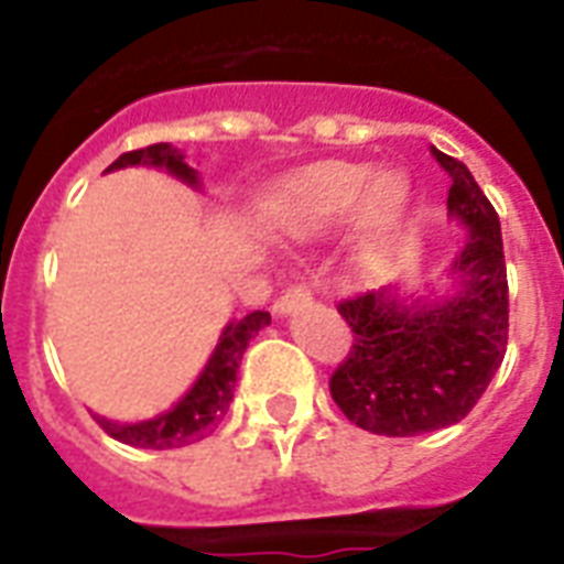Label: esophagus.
Returning <instances> with one entry per match:
<instances>
[{
  "label": "esophagus",
  "instance_id": "1",
  "mask_svg": "<svg viewBox=\"0 0 564 564\" xmlns=\"http://www.w3.org/2000/svg\"><path fill=\"white\" fill-rule=\"evenodd\" d=\"M310 301H313V290H310L307 283H292L286 290L281 292V299H278V313H292V310L307 307Z\"/></svg>",
  "mask_w": 564,
  "mask_h": 564
}]
</instances>
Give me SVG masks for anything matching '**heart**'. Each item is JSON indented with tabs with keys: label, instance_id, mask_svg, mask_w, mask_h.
<instances>
[{
	"label": "heart",
	"instance_id": "obj_1",
	"mask_svg": "<svg viewBox=\"0 0 564 564\" xmlns=\"http://www.w3.org/2000/svg\"><path fill=\"white\" fill-rule=\"evenodd\" d=\"M410 202L412 184L401 170L325 161L278 184L265 204V221L286 237H310L351 213L354 257L362 269H375L401 230Z\"/></svg>",
	"mask_w": 564,
	"mask_h": 564
}]
</instances>
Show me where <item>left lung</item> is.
<instances>
[{
  "mask_svg": "<svg viewBox=\"0 0 564 564\" xmlns=\"http://www.w3.org/2000/svg\"><path fill=\"white\" fill-rule=\"evenodd\" d=\"M451 175L447 213L468 228L454 260L459 292L401 304L392 286L336 304L351 348L330 375L345 419L377 436H421L463 421L489 389L509 339V283L500 219L463 161L433 149Z\"/></svg>",
  "mask_w": 564,
  "mask_h": 564,
  "instance_id": "obj_1",
  "label": "left lung"
}]
</instances>
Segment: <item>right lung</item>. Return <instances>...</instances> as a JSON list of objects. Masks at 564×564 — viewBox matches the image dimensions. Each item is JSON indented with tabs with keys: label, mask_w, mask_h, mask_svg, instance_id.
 I'll return each instance as SVG.
<instances>
[{
	"label": "right lung",
	"mask_w": 564,
	"mask_h": 564,
	"mask_svg": "<svg viewBox=\"0 0 564 564\" xmlns=\"http://www.w3.org/2000/svg\"><path fill=\"white\" fill-rule=\"evenodd\" d=\"M161 166V170H170L172 175H178L181 181L187 184H198V175L195 170H189L184 163V154H178V149H172L170 143H154L145 145V149H137V152L119 154L117 161L110 163L108 172L122 170V166ZM272 322V316L265 310H254L248 313L246 318L239 322H230L221 334L216 351H213L210 362L204 366L202 377L195 380L193 389H189L184 398H181L172 410H166L158 419L140 421V424H113L108 419H99V427L113 436L122 445L131 447H149V451H166V447H184L193 445L198 438H204L207 433L216 430L225 412H228L230 401H234V383H237L239 360L246 354L251 336Z\"/></svg>",
	"instance_id": "right-lung-1"
}]
</instances>
